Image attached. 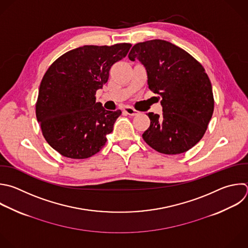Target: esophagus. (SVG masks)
<instances>
[{
	"instance_id": "1",
	"label": "esophagus",
	"mask_w": 248,
	"mask_h": 248,
	"mask_svg": "<svg viewBox=\"0 0 248 248\" xmlns=\"http://www.w3.org/2000/svg\"><path fill=\"white\" fill-rule=\"evenodd\" d=\"M124 112H125L126 114H128L129 116H137V115L139 114V112H138L137 110L133 109V108L130 107V106L124 107Z\"/></svg>"
}]
</instances>
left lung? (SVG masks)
Here are the masks:
<instances>
[{
    "mask_svg": "<svg viewBox=\"0 0 248 248\" xmlns=\"http://www.w3.org/2000/svg\"><path fill=\"white\" fill-rule=\"evenodd\" d=\"M128 58L147 70L148 86L161 98L162 115L148 113L144 141L166 155L185 153L204 135L214 110L210 79L202 65L181 47L163 40L138 43Z\"/></svg>",
    "mask_w": 248,
    "mask_h": 248,
    "instance_id": "left-lung-1",
    "label": "left lung"
}]
</instances>
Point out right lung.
<instances>
[{
    "label": "right lung",
    "mask_w": 248,
    "mask_h": 248,
    "mask_svg": "<svg viewBox=\"0 0 248 248\" xmlns=\"http://www.w3.org/2000/svg\"><path fill=\"white\" fill-rule=\"evenodd\" d=\"M130 47L126 43L84 46L62 54L46 70L36 117L46 142L63 156L88 158L104 147L122 112L107 111L95 102L96 91Z\"/></svg>",
    "instance_id": "add662e5"
}]
</instances>
